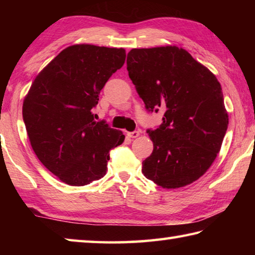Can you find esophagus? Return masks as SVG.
<instances>
[{
	"label": "esophagus",
	"instance_id": "obj_1",
	"mask_svg": "<svg viewBox=\"0 0 255 255\" xmlns=\"http://www.w3.org/2000/svg\"><path fill=\"white\" fill-rule=\"evenodd\" d=\"M127 136L130 137V138H136L139 136V131H131V132H127Z\"/></svg>",
	"mask_w": 255,
	"mask_h": 255
}]
</instances>
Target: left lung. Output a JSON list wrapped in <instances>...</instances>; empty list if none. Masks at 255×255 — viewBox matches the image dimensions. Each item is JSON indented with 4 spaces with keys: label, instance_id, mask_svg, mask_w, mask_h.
<instances>
[{
    "label": "left lung",
    "instance_id": "obj_1",
    "mask_svg": "<svg viewBox=\"0 0 255 255\" xmlns=\"http://www.w3.org/2000/svg\"><path fill=\"white\" fill-rule=\"evenodd\" d=\"M127 70L146 108L164 111L159 127L147 131L154 148L143 174L164 189L195 182L217 157L228 126L217 77L176 46L133 48Z\"/></svg>",
    "mask_w": 255,
    "mask_h": 255
}]
</instances>
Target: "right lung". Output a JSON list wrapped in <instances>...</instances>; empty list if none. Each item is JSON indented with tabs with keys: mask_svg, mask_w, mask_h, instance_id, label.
<instances>
[{
	"mask_svg": "<svg viewBox=\"0 0 255 255\" xmlns=\"http://www.w3.org/2000/svg\"><path fill=\"white\" fill-rule=\"evenodd\" d=\"M125 59L124 48L70 46L42 68L24 97L31 147L62 182L81 187L103 178L110 149L124 143L123 131L94 122L92 108Z\"/></svg>",
	"mask_w": 255,
	"mask_h": 255,
	"instance_id": "add662e5",
	"label": "right lung"
}]
</instances>
